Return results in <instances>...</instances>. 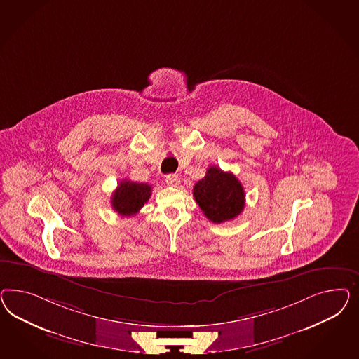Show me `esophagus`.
I'll return each mask as SVG.
<instances>
[{"mask_svg":"<svg viewBox=\"0 0 359 359\" xmlns=\"http://www.w3.org/2000/svg\"><path fill=\"white\" fill-rule=\"evenodd\" d=\"M165 183L171 187H177L180 184V177L177 175L170 174L165 176Z\"/></svg>","mask_w":359,"mask_h":359,"instance_id":"34e87169","label":"esophagus"}]
</instances>
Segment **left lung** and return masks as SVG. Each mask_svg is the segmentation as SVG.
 <instances>
[{"label": "left lung", "instance_id": "8db88e82", "mask_svg": "<svg viewBox=\"0 0 359 359\" xmlns=\"http://www.w3.org/2000/svg\"><path fill=\"white\" fill-rule=\"evenodd\" d=\"M194 196L204 216L215 224L237 217L245 208V191L238 179L216 165L196 183Z\"/></svg>", "mask_w": 359, "mask_h": 359}]
</instances>
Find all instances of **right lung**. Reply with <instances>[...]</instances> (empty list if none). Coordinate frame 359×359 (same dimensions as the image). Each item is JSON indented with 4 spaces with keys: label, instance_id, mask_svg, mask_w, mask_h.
Here are the masks:
<instances>
[{
    "label": "right lung",
    "instance_id": "add662e5",
    "mask_svg": "<svg viewBox=\"0 0 359 359\" xmlns=\"http://www.w3.org/2000/svg\"><path fill=\"white\" fill-rule=\"evenodd\" d=\"M151 185L122 180L111 195V207L121 216H134L151 196Z\"/></svg>",
    "mask_w": 359,
    "mask_h": 359
}]
</instances>
